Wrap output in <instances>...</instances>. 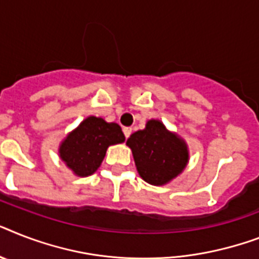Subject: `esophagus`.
I'll return each mask as SVG.
<instances>
[{"mask_svg": "<svg viewBox=\"0 0 259 259\" xmlns=\"http://www.w3.org/2000/svg\"><path fill=\"white\" fill-rule=\"evenodd\" d=\"M123 134H125L126 138H129L130 134H132V127H123Z\"/></svg>", "mask_w": 259, "mask_h": 259, "instance_id": "esophagus-1", "label": "esophagus"}]
</instances>
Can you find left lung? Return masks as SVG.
<instances>
[{
	"label": "left lung",
	"mask_w": 259,
	"mask_h": 259,
	"mask_svg": "<svg viewBox=\"0 0 259 259\" xmlns=\"http://www.w3.org/2000/svg\"><path fill=\"white\" fill-rule=\"evenodd\" d=\"M126 145L133 151L138 173L151 185H165L185 169L188 148L176 134L169 133L162 122L151 119L144 130L130 136Z\"/></svg>",
	"instance_id": "1"
}]
</instances>
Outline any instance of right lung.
<instances>
[{"instance_id":"add662e5","label":"right lung","mask_w":259,"mask_h":259,"mask_svg":"<svg viewBox=\"0 0 259 259\" xmlns=\"http://www.w3.org/2000/svg\"><path fill=\"white\" fill-rule=\"evenodd\" d=\"M125 141L121 126L97 117H88L71 132L60 148V157L79 177H88L100 167L110 145Z\"/></svg>"}]
</instances>
